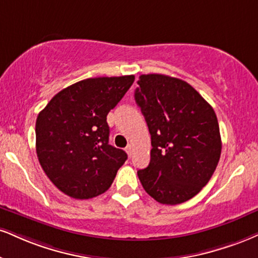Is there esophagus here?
I'll return each instance as SVG.
<instances>
[{"label":"esophagus","instance_id":"esophagus-1","mask_svg":"<svg viewBox=\"0 0 258 258\" xmlns=\"http://www.w3.org/2000/svg\"><path fill=\"white\" fill-rule=\"evenodd\" d=\"M125 150H126V153H127V154H128V155H131V153H132V145H131V144H128V145H127Z\"/></svg>","mask_w":258,"mask_h":258}]
</instances>
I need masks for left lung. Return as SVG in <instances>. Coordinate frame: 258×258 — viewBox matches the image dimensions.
I'll return each mask as SVG.
<instances>
[{
    "label": "left lung",
    "mask_w": 258,
    "mask_h": 258,
    "mask_svg": "<svg viewBox=\"0 0 258 258\" xmlns=\"http://www.w3.org/2000/svg\"><path fill=\"white\" fill-rule=\"evenodd\" d=\"M135 99L151 136L150 163L138 170L143 187L162 204L191 200L206 186L221 155L213 107L184 80L142 74Z\"/></svg>",
    "instance_id": "1"
}]
</instances>
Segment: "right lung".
<instances>
[{
  "label": "right lung",
  "instance_id": "right-lung-1",
  "mask_svg": "<svg viewBox=\"0 0 258 258\" xmlns=\"http://www.w3.org/2000/svg\"><path fill=\"white\" fill-rule=\"evenodd\" d=\"M135 76L99 77L61 90L37 116L36 151L48 178L76 200L110 187L127 154L109 144L108 113Z\"/></svg>",
  "mask_w": 258,
  "mask_h": 258
}]
</instances>
